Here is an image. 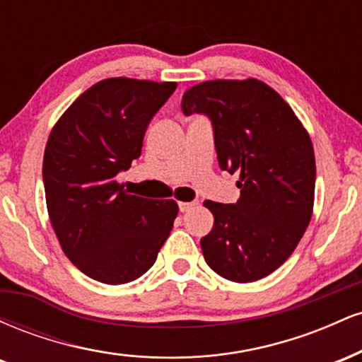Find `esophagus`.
Here are the masks:
<instances>
[{
	"label": "esophagus",
	"mask_w": 362,
	"mask_h": 362,
	"mask_svg": "<svg viewBox=\"0 0 362 362\" xmlns=\"http://www.w3.org/2000/svg\"><path fill=\"white\" fill-rule=\"evenodd\" d=\"M194 206L195 202H178V209H180V213H187V211L192 209Z\"/></svg>",
	"instance_id": "34e87169"
}]
</instances>
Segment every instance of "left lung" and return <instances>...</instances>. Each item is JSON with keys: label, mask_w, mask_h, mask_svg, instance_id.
<instances>
[{"label": "left lung", "mask_w": 362, "mask_h": 362, "mask_svg": "<svg viewBox=\"0 0 362 362\" xmlns=\"http://www.w3.org/2000/svg\"><path fill=\"white\" fill-rule=\"evenodd\" d=\"M182 110L211 119L219 167L240 175L235 204L204 202L214 216L201 238L207 265L228 281H259L289 259L310 224L317 167L308 132L255 78L199 83Z\"/></svg>", "instance_id": "left-lung-1"}]
</instances>
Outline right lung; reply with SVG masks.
Wrapping results in <instances>:
<instances>
[{
  "label": "right lung",
  "instance_id": "obj_1",
  "mask_svg": "<svg viewBox=\"0 0 362 362\" xmlns=\"http://www.w3.org/2000/svg\"><path fill=\"white\" fill-rule=\"evenodd\" d=\"M177 83L109 78L81 93L44 153L45 202L62 252L103 284H126L155 264L178 214L175 201L124 190L115 177L141 156L153 115Z\"/></svg>",
  "mask_w": 362,
  "mask_h": 362
}]
</instances>
